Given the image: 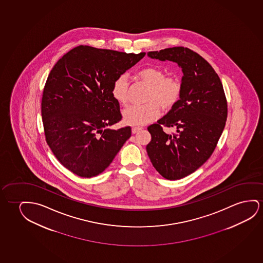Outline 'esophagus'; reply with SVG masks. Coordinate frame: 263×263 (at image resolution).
<instances>
[{
  "label": "esophagus",
  "mask_w": 263,
  "mask_h": 263,
  "mask_svg": "<svg viewBox=\"0 0 263 263\" xmlns=\"http://www.w3.org/2000/svg\"><path fill=\"white\" fill-rule=\"evenodd\" d=\"M141 129H142L141 127H139V126H134V127H133V129H132V132H133V134H136V133L139 132V130H141Z\"/></svg>",
  "instance_id": "esophagus-1"
}]
</instances>
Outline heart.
<instances>
[{"label":"heart","mask_w":263,"mask_h":263,"mask_svg":"<svg viewBox=\"0 0 263 263\" xmlns=\"http://www.w3.org/2000/svg\"><path fill=\"white\" fill-rule=\"evenodd\" d=\"M136 78L148 86L145 101L141 105L129 106L123 111V120L132 125H143L155 120L159 115V106L168 111L176 106L181 98L182 83L176 76H166L162 68L155 66L138 71ZM129 83L124 74L115 78L111 85V96L119 104H128Z\"/></svg>","instance_id":"1"}]
</instances>
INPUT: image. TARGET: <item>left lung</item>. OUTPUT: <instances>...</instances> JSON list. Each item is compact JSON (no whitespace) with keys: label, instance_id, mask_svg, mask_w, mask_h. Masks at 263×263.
I'll return each instance as SVG.
<instances>
[{"label":"left lung","instance_id":"8db88e82","mask_svg":"<svg viewBox=\"0 0 263 263\" xmlns=\"http://www.w3.org/2000/svg\"><path fill=\"white\" fill-rule=\"evenodd\" d=\"M152 59L170 60L183 71L181 98L157 123L148 127L146 149L156 171L168 180L185 178L199 168L215 151L227 118L222 82L199 54L183 47L148 52ZM174 126L166 134L162 126Z\"/></svg>","mask_w":263,"mask_h":263}]
</instances>
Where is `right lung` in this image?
Listing matches in <instances>:
<instances>
[{"mask_svg":"<svg viewBox=\"0 0 263 263\" xmlns=\"http://www.w3.org/2000/svg\"><path fill=\"white\" fill-rule=\"evenodd\" d=\"M144 55L80 45L50 71L41 100L45 138L58 160L74 174H101L130 137L129 126L108 129L122 120L111 85Z\"/></svg>","mask_w":263,"mask_h":263,"instance_id":"1","label":"right lung"}]
</instances>
